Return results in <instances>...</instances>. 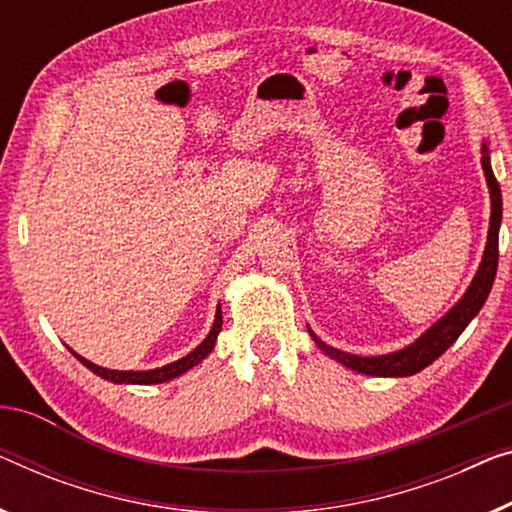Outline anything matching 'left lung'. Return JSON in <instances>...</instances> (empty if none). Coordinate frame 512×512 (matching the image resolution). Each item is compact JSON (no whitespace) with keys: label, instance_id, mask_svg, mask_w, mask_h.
Returning <instances> with one entry per match:
<instances>
[{"label":"left lung","instance_id":"left-lung-1","mask_svg":"<svg viewBox=\"0 0 512 512\" xmlns=\"http://www.w3.org/2000/svg\"><path fill=\"white\" fill-rule=\"evenodd\" d=\"M480 164H483V173L487 180V189H490V203H492V214H490V231H487V244L483 251V261H480L476 277L471 279L469 288H466L462 298H459L453 307H450L446 314H443L439 321H436L432 328H427L416 342L399 348V351L385 353V355H353L346 351H339V348L325 344L321 337H316V332L309 330V335L318 348L325 355H330L332 360L342 362L344 367L353 369L358 374H369V376H413L425 369L427 365L448 351L450 346L457 342V337L462 335L466 325H469L473 318L478 316V311L483 309L487 295L492 291L494 277H496V265H499V228H501V187L496 182L492 161H490V145H480Z\"/></svg>","mask_w":512,"mask_h":512}]
</instances>
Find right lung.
<instances>
[{"label":"right lung","instance_id":"add662e5","mask_svg":"<svg viewBox=\"0 0 512 512\" xmlns=\"http://www.w3.org/2000/svg\"><path fill=\"white\" fill-rule=\"evenodd\" d=\"M221 332V307H217V314H214V323H212V330L207 332V337L203 339L201 344H198L194 351L184 355V358L170 362V365L164 367H157V369H145V372H120V369H106V367H99L90 362L83 355H78L76 351H71L76 358L83 362V365L94 372L96 376H101V379H106L110 383H133V385H154V383H166V381H173L177 376H182L184 372H189V369H194L198 362H203L207 355L212 353L214 344H217V337Z\"/></svg>","mask_w":512,"mask_h":512}]
</instances>
